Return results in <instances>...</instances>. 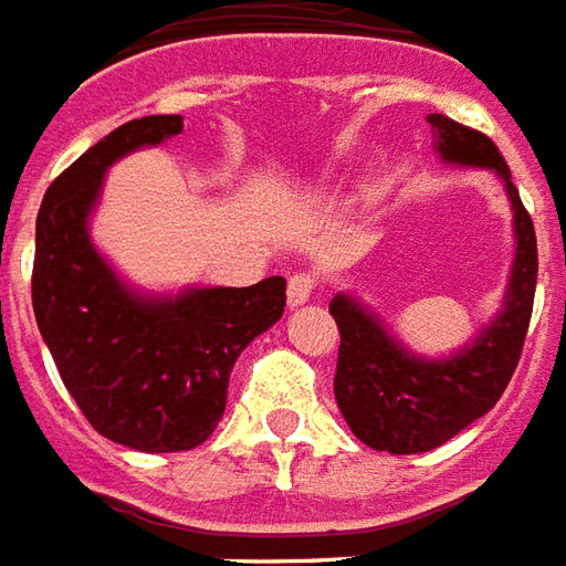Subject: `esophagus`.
Masks as SVG:
<instances>
[{
  "instance_id": "1",
  "label": "esophagus",
  "mask_w": 566,
  "mask_h": 566,
  "mask_svg": "<svg viewBox=\"0 0 566 566\" xmlns=\"http://www.w3.org/2000/svg\"><path fill=\"white\" fill-rule=\"evenodd\" d=\"M315 275H308V272H296L291 275V282H287V305L296 308V305L308 303V296L315 294Z\"/></svg>"
}]
</instances>
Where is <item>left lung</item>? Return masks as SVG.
<instances>
[{"mask_svg":"<svg viewBox=\"0 0 566 566\" xmlns=\"http://www.w3.org/2000/svg\"><path fill=\"white\" fill-rule=\"evenodd\" d=\"M426 119L443 165L483 167L504 182L516 254L497 315L447 357L413 354L359 296H333L329 315L336 317L342 336L333 380L338 411L366 447L392 455L429 453L495 408L516 371L537 287L534 224L497 146L443 113H429Z\"/></svg>","mask_w":566,"mask_h":566,"instance_id":"8db88e82","label":"left lung"}]
</instances>
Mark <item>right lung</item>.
Segmentation results:
<instances>
[{"label": "right lung", "instance_id": "1", "mask_svg": "<svg viewBox=\"0 0 566 566\" xmlns=\"http://www.w3.org/2000/svg\"><path fill=\"white\" fill-rule=\"evenodd\" d=\"M182 132V116H140L86 149L41 200L32 308L83 417L140 453L191 450L216 432L230 368L284 312V279L251 287L149 294L104 258L90 224L119 158Z\"/></svg>", "mask_w": 566, "mask_h": 566}]
</instances>
